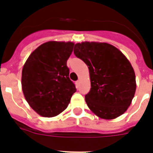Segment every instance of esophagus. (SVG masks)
Masks as SVG:
<instances>
[{
	"instance_id": "esophagus-1",
	"label": "esophagus",
	"mask_w": 153,
	"mask_h": 153,
	"mask_svg": "<svg viewBox=\"0 0 153 153\" xmlns=\"http://www.w3.org/2000/svg\"><path fill=\"white\" fill-rule=\"evenodd\" d=\"M80 82H81V81H80V79H79V80H77V81L75 82V85H76L77 87H79V85H80Z\"/></svg>"
}]
</instances>
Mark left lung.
<instances>
[{"mask_svg": "<svg viewBox=\"0 0 153 153\" xmlns=\"http://www.w3.org/2000/svg\"><path fill=\"white\" fill-rule=\"evenodd\" d=\"M74 53L89 69L91 87L85 100L90 110L104 120L123 115L136 89L135 71L126 56L114 45L98 42L77 43Z\"/></svg>", "mask_w": 153, "mask_h": 153, "instance_id": "left-lung-1", "label": "left lung"}]
</instances>
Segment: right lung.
<instances>
[{
  "instance_id": "1",
  "label": "right lung",
  "mask_w": 153,
  "mask_h": 153,
  "mask_svg": "<svg viewBox=\"0 0 153 153\" xmlns=\"http://www.w3.org/2000/svg\"><path fill=\"white\" fill-rule=\"evenodd\" d=\"M74 45L72 42L43 43L30 53L23 66L22 91L30 108L41 116L59 115L76 91L66 66Z\"/></svg>"
}]
</instances>
